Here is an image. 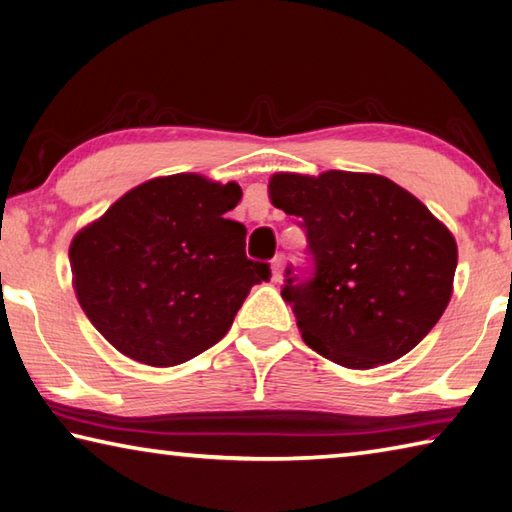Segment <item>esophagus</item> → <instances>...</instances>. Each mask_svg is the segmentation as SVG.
<instances>
[{
  "label": "esophagus",
  "mask_w": 512,
  "mask_h": 512,
  "mask_svg": "<svg viewBox=\"0 0 512 512\" xmlns=\"http://www.w3.org/2000/svg\"><path fill=\"white\" fill-rule=\"evenodd\" d=\"M271 273H273V282H282V273H284V255H275L271 262Z\"/></svg>",
  "instance_id": "34e87169"
}]
</instances>
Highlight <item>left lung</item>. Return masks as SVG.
I'll list each match as a JSON object with an SVG mask.
<instances>
[{"instance_id": "left-lung-1", "label": "left lung", "mask_w": 512, "mask_h": 512, "mask_svg": "<svg viewBox=\"0 0 512 512\" xmlns=\"http://www.w3.org/2000/svg\"><path fill=\"white\" fill-rule=\"evenodd\" d=\"M271 201L300 217L309 271L286 268L282 297L320 356L371 369L412 351L445 311L457 271L452 232L378 174H275Z\"/></svg>"}]
</instances>
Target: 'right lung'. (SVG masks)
Returning a JSON list of instances; mask_svg holds the SVG:
<instances>
[{
    "mask_svg": "<svg viewBox=\"0 0 512 512\" xmlns=\"http://www.w3.org/2000/svg\"><path fill=\"white\" fill-rule=\"evenodd\" d=\"M237 183L199 174L152 179L73 239L78 302L120 353L152 367L199 356L226 336L271 266L246 257V228L226 219Z\"/></svg>",
    "mask_w": 512,
    "mask_h": 512,
    "instance_id": "right-lung-1",
    "label": "right lung"
}]
</instances>
